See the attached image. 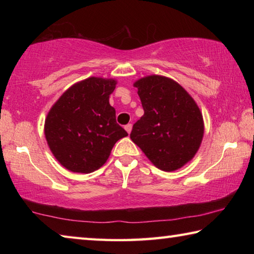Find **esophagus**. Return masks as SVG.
Returning a JSON list of instances; mask_svg holds the SVG:
<instances>
[{
    "instance_id": "obj_1",
    "label": "esophagus",
    "mask_w": 254,
    "mask_h": 254,
    "mask_svg": "<svg viewBox=\"0 0 254 254\" xmlns=\"http://www.w3.org/2000/svg\"><path fill=\"white\" fill-rule=\"evenodd\" d=\"M124 128H126V131L128 133V134H130V133H131V130H132V124H130V123L127 124V126L124 127Z\"/></svg>"
}]
</instances>
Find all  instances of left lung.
Listing matches in <instances>:
<instances>
[{
    "instance_id": "1",
    "label": "left lung",
    "mask_w": 254,
    "mask_h": 254,
    "mask_svg": "<svg viewBox=\"0 0 254 254\" xmlns=\"http://www.w3.org/2000/svg\"><path fill=\"white\" fill-rule=\"evenodd\" d=\"M144 114L130 137L157 168L174 171L191 160L204 134L203 115L175 80L152 75L134 83Z\"/></svg>"
}]
</instances>
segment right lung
Masks as SVG:
<instances>
[{
    "label": "right lung",
    "instance_id": "1",
    "mask_svg": "<svg viewBox=\"0 0 254 254\" xmlns=\"http://www.w3.org/2000/svg\"><path fill=\"white\" fill-rule=\"evenodd\" d=\"M115 85L114 79L89 77L67 89L47 115V142L56 159L72 173L101 168L117 141L127 135L109 102Z\"/></svg>",
    "mask_w": 254,
    "mask_h": 254
}]
</instances>
